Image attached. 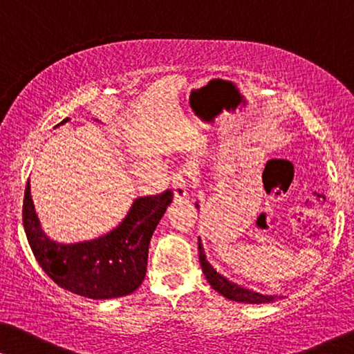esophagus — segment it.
I'll list each match as a JSON object with an SVG mask.
<instances>
[{
	"instance_id": "esophagus-1",
	"label": "esophagus",
	"mask_w": 354,
	"mask_h": 354,
	"mask_svg": "<svg viewBox=\"0 0 354 354\" xmlns=\"http://www.w3.org/2000/svg\"><path fill=\"white\" fill-rule=\"evenodd\" d=\"M172 192H174V200L182 201L187 198L188 193V180L182 174H177L172 180Z\"/></svg>"
}]
</instances>
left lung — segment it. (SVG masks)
<instances>
[{
	"mask_svg": "<svg viewBox=\"0 0 354 354\" xmlns=\"http://www.w3.org/2000/svg\"><path fill=\"white\" fill-rule=\"evenodd\" d=\"M195 206L196 209H200L198 201L195 203ZM198 250H200V263H201L203 274H205V277L207 282H209L211 287L214 288L217 293H221L224 298L232 299V301L250 303V304L270 303L280 298L277 295H264V293L254 292V290L246 288L243 285L232 282V280L224 277L221 272H217L216 268H212V264L206 259V253H205V248H203L201 239H198Z\"/></svg>",
	"mask_w": 354,
	"mask_h": 354,
	"instance_id": "8db88e82",
	"label": "left lung"
}]
</instances>
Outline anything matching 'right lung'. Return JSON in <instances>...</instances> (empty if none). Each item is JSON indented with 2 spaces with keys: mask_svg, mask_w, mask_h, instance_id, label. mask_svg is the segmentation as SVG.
I'll list each match as a JSON object with an SVG mask.
<instances>
[{
  "mask_svg": "<svg viewBox=\"0 0 354 354\" xmlns=\"http://www.w3.org/2000/svg\"><path fill=\"white\" fill-rule=\"evenodd\" d=\"M171 203L172 192L135 198L124 219L108 234L62 243L41 229L27 182L22 222L33 256L53 282L80 297L111 299L130 295L142 285L149 240Z\"/></svg>",
  "mask_w": 354,
  "mask_h": 354,
  "instance_id": "1",
  "label": "right lung"
}]
</instances>
